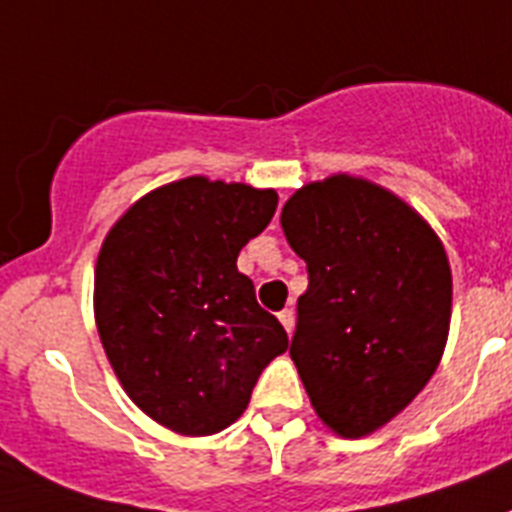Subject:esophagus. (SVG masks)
I'll list each match as a JSON object with an SVG mask.
<instances>
[{"instance_id": "34e87169", "label": "esophagus", "mask_w": 512, "mask_h": 512, "mask_svg": "<svg viewBox=\"0 0 512 512\" xmlns=\"http://www.w3.org/2000/svg\"><path fill=\"white\" fill-rule=\"evenodd\" d=\"M278 320H281V325L286 328V333H291V330H294V309H281V312H278Z\"/></svg>"}]
</instances>
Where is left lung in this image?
Wrapping results in <instances>:
<instances>
[{
  "mask_svg": "<svg viewBox=\"0 0 512 512\" xmlns=\"http://www.w3.org/2000/svg\"><path fill=\"white\" fill-rule=\"evenodd\" d=\"M281 226L309 273L289 354L312 409L336 435H372L442 359L453 307L445 247L401 197L349 174L296 190Z\"/></svg>",
  "mask_w": 512,
  "mask_h": 512,
  "instance_id": "left-lung-1",
  "label": "left lung"
}]
</instances>
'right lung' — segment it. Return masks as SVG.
<instances>
[{
    "label": "right lung",
    "instance_id": "right-lung-1",
    "mask_svg": "<svg viewBox=\"0 0 512 512\" xmlns=\"http://www.w3.org/2000/svg\"><path fill=\"white\" fill-rule=\"evenodd\" d=\"M276 205V190L187 176L140 197L103 239L93 289L103 351L132 401L179 435L234 424L289 349L236 270Z\"/></svg>",
    "mask_w": 512,
    "mask_h": 512
}]
</instances>
